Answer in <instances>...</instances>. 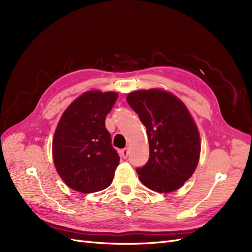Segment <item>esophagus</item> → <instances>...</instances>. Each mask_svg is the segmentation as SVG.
Here are the masks:
<instances>
[{"label": "esophagus", "mask_w": 252, "mask_h": 252, "mask_svg": "<svg viewBox=\"0 0 252 252\" xmlns=\"http://www.w3.org/2000/svg\"><path fill=\"white\" fill-rule=\"evenodd\" d=\"M128 154H129V152H128V149H127V148H124V149H122V150L120 151V156H121L122 158H126L128 157Z\"/></svg>", "instance_id": "obj_1"}]
</instances>
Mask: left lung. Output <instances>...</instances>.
<instances>
[{"label": "left lung", "mask_w": 252, "mask_h": 252, "mask_svg": "<svg viewBox=\"0 0 252 252\" xmlns=\"http://www.w3.org/2000/svg\"><path fill=\"white\" fill-rule=\"evenodd\" d=\"M126 100L148 135L149 159L136 169L140 181L159 193L175 191L199 164L201 139L192 116L183 101L164 89L135 90Z\"/></svg>", "instance_id": "1"}]
</instances>
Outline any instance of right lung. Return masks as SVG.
Segmentation results:
<instances>
[{"label": "right lung", "mask_w": 252, "mask_h": 252, "mask_svg": "<svg viewBox=\"0 0 252 252\" xmlns=\"http://www.w3.org/2000/svg\"><path fill=\"white\" fill-rule=\"evenodd\" d=\"M118 95L116 91L88 90L68 106L57 125L53 163L60 178L75 191H101L113 180L120 157L105 119Z\"/></svg>", "instance_id": "add662e5"}]
</instances>
